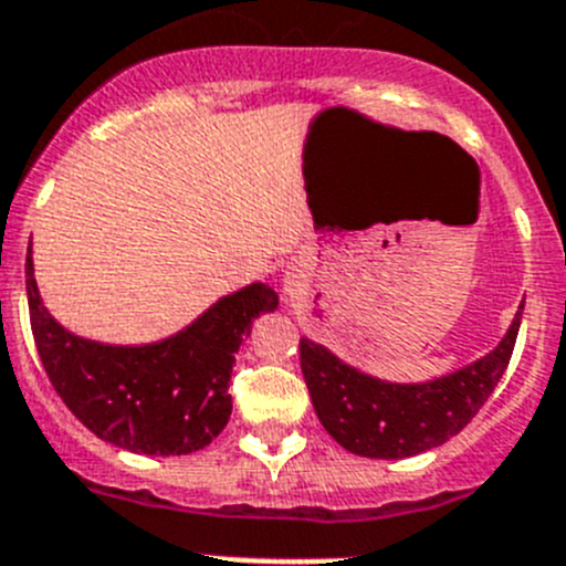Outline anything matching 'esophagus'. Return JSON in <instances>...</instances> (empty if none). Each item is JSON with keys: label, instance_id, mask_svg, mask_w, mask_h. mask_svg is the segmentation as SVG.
I'll use <instances>...</instances> for the list:
<instances>
[{"label": "esophagus", "instance_id": "obj_1", "mask_svg": "<svg viewBox=\"0 0 566 566\" xmlns=\"http://www.w3.org/2000/svg\"><path fill=\"white\" fill-rule=\"evenodd\" d=\"M287 290H293V282H287Z\"/></svg>", "mask_w": 566, "mask_h": 566}]
</instances>
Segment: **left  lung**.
Returning a JSON list of instances; mask_svg holds the SVG:
<instances>
[{
    "label": "left lung",
    "instance_id": "8db88e82",
    "mask_svg": "<svg viewBox=\"0 0 566 566\" xmlns=\"http://www.w3.org/2000/svg\"><path fill=\"white\" fill-rule=\"evenodd\" d=\"M520 321L516 313L494 352L430 382L377 379L307 337L298 346L301 371L321 424L343 450L382 461L413 458L450 441L478 416L509 368Z\"/></svg>",
    "mask_w": 566,
    "mask_h": 566
}]
</instances>
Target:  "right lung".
Segmentation results:
<instances>
[{
  "label": "right lung",
  "instance_id": "obj_1",
  "mask_svg": "<svg viewBox=\"0 0 566 566\" xmlns=\"http://www.w3.org/2000/svg\"><path fill=\"white\" fill-rule=\"evenodd\" d=\"M28 304L35 348L52 388L97 438L139 455H189L231 416L229 379L253 318L279 295L253 282L211 304L187 329L145 346H111L63 329L39 295L28 248Z\"/></svg>",
  "mask_w": 566,
  "mask_h": 566
}]
</instances>
